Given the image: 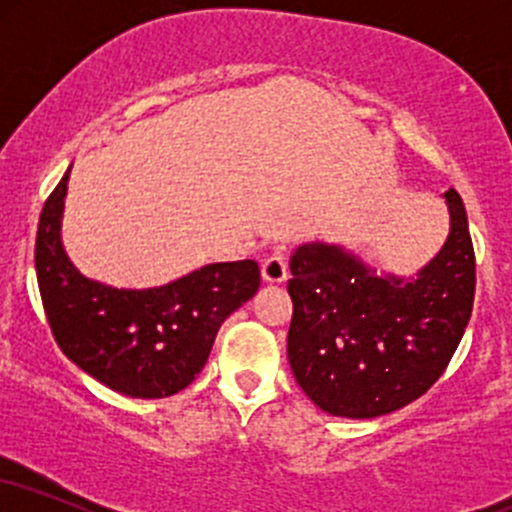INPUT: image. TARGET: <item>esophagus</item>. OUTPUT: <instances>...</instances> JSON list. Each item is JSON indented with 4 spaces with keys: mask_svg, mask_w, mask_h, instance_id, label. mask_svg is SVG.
<instances>
[{
    "mask_svg": "<svg viewBox=\"0 0 512 512\" xmlns=\"http://www.w3.org/2000/svg\"><path fill=\"white\" fill-rule=\"evenodd\" d=\"M286 274H289V262H286V257L281 252H274V255H269L262 262V276L269 284H281L286 279Z\"/></svg>",
    "mask_w": 512,
    "mask_h": 512,
    "instance_id": "1",
    "label": "esophagus"
}]
</instances>
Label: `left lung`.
Listing matches in <instances>:
<instances>
[{
    "instance_id": "8db88e82",
    "label": "left lung",
    "mask_w": 512,
    "mask_h": 512,
    "mask_svg": "<svg viewBox=\"0 0 512 512\" xmlns=\"http://www.w3.org/2000/svg\"><path fill=\"white\" fill-rule=\"evenodd\" d=\"M450 236L414 279L378 276L322 243L291 257L289 363L322 411L373 419L407 407L445 373L474 305L477 262L467 211L445 192Z\"/></svg>"
}]
</instances>
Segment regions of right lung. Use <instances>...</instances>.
Masks as SVG:
<instances>
[{
  "label": "right lung",
  "instance_id": "add662e5",
  "mask_svg": "<svg viewBox=\"0 0 512 512\" xmlns=\"http://www.w3.org/2000/svg\"><path fill=\"white\" fill-rule=\"evenodd\" d=\"M69 170L45 199L35 238V274L52 337L69 361L120 395H175L204 368L223 320L260 289V267L255 260L207 264L144 291L86 279L60 240Z\"/></svg>",
  "mask_w": 512,
  "mask_h": 512
}]
</instances>
